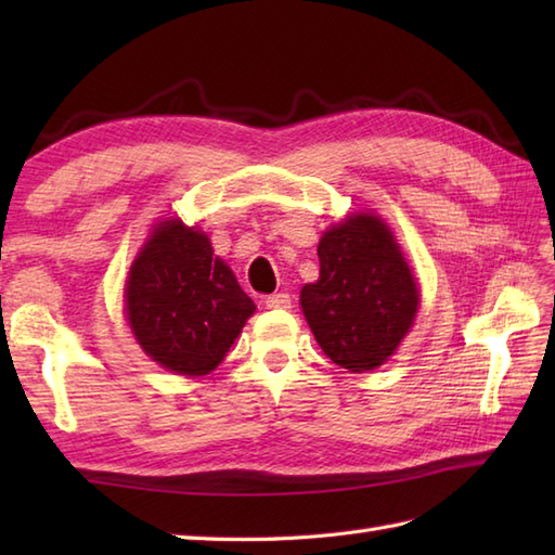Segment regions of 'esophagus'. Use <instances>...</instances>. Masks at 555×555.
Returning <instances> with one entry per match:
<instances>
[{"label":"esophagus","mask_w":555,"mask_h":555,"mask_svg":"<svg viewBox=\"0 0 555 555\" xmlns=\"http://www.w3.org/2000/svg\"><path fill=\"white\" fill-rule=\"evenodd\" d=\"M264 305L269 310H288L291 308V296H288V293H274V296H267Z\"/></svg>","instance_id":"34e87169"}]
</instances>
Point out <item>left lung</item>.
<instances>
[{
    "mask_svg": "<svg viewBox=\"0 0 555 555\" xmlns=\"http://www.w3.org/2000/svg\"><path fill=\"white\" fill-rule=\"evenodd\" d=\"M320 279L300 291L317 344L348 372L376 370L393 356L420 308V291L391 229L360 211L328 229Z\"/></svg>",
    "mask_w": 555,
    "mask_h": 555,
    "instance_id": "8db88e82",
    "label": "left lung"
}]
</instances>
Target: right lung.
I'll return each instance as SVG.
<instances>
[{
    "label": "right lung",
    "mask_w": 555,
    "mask_h": 555,
    "mask_svg": "<svg viewBox=\"0 0 555 555\" xmlns=\"http://www.w3.org/2000/svg\"><path fill=\"white\" fill-rule=\"evenodd\" d=\"M128 326L164 370L205 376L219 367L255 302L203 231L159 221L126 281Z\"/></svg>",
    "instance_id": "add662e5"
}]
</instances>
